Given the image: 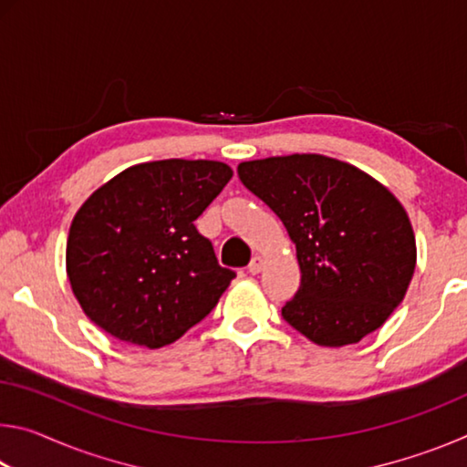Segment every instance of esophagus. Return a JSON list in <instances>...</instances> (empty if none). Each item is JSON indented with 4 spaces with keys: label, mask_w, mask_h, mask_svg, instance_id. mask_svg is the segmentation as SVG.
<instances>
[{
    "label": "esophagus",
    "mask_w": 467,
    "mask_h": 467,
    "mask_svg": "<svg viewBox=\"0 0 467 467\" xmlns=\"http://www.w3.org/2000/svg\"><path fill=\"white\" fill-rule=\"evenodd\" d=\"M264 265H265V262H264V257H259V255H255V257H253V259H251V264H249V267H247V270H249V274H253V275H255V274H259V272H262V270H264Z\"/></svg>",
    "instance_id": "esophagus-1"
}]
</instances>
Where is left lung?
Segmentation results:
<instances>
[{"label":"left lung","mask_w":467,"mask_h":467,"mask_svg":"<svg viewBox=\"0 0 467 467\" xmlns=\"http://www.w3.org/2000/svg\"><path fill=\"white\" fill-rule=\"evenodd\" d=\"M239 179L296 244L300 286L282 317L319 346L357 344L406 296L416 239L404 205L352 164L323 154L241 162Z\"/></svg>","instance_id":"left-lung-1"}]
</instances>
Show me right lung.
<instances>
[{"mask_svg":"<svg viewBox=\"0 0 467 467\" xmlns=\"http://www.w3.org/2000/svg\"><path fill=\"white\" fill-rule=\"evenodd\" d=\"M231 177L218 161L141 162L82 203L69 226L66 267L90 321L154 350L214 309L234 272L218 264L193 223Z\"/></svg>","mask_w":467,"mask_h":467,"instance_id":"right-lung-1","label":"right lung"}]
</instances>
